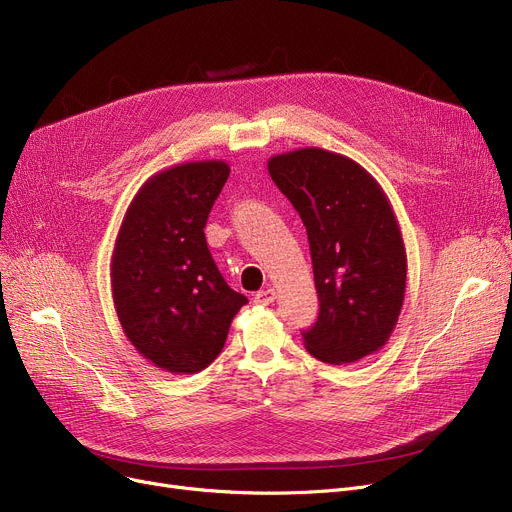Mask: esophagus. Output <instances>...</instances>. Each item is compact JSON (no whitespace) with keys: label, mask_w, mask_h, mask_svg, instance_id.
Wrapping results in <instances>:
<instances>
[{"label":"esophagus","mask_w":512,"mask_h":512,"mask_svg":"<svg viewBox=\"0 0 512 512\" xmlns=\"http://www.w3.org/2000/svg\"><path fill=\"white\" fill-rule=\"evenodd\" d=\"M276 301V290L274 288H265V290H259L255 294V303L257 305H272Z\"/></svg>","instance_id":"obj_1"}]
</instances>
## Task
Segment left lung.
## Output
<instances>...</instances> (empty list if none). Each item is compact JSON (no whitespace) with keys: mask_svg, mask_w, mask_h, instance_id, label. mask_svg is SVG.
Listing matches in <instances>:
<instances>
[{"mask_svg":"<svg viewBox=\"0 0 512 512\" xmlns=\"http://www.w3.org/2000/svg\"><path fill=\"white\" fill-rule=\"evenodd\" d=\"M267 170L309 236L321 305L305 348L330 365L378 353L407 290L405 240L384 188L355 159L319 147L272 155Z\"/></svg>","mask_w":512,"mask_h":512,"instance_id":"1","label":"left lung"}]
</instances>
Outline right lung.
I'll return each instance as SVG.
<instances>
[{"label":"right lung","mask_w":512,"mask_h":512,"mask_svg":"<svg viewBox=\"0 0 512 512\" xmlns=\"http://www.w3.org/2000/svg\"><path fill=\"white\" fill-rule=\"evenodd\" d=\"M230 176L224 159L184 161L132 197L112 251V297L128 342L155 367L197 373L222 353L247 297L207 249L205 222Z\"/></svg>","instance_id":"add662e5"}]
</instances>
